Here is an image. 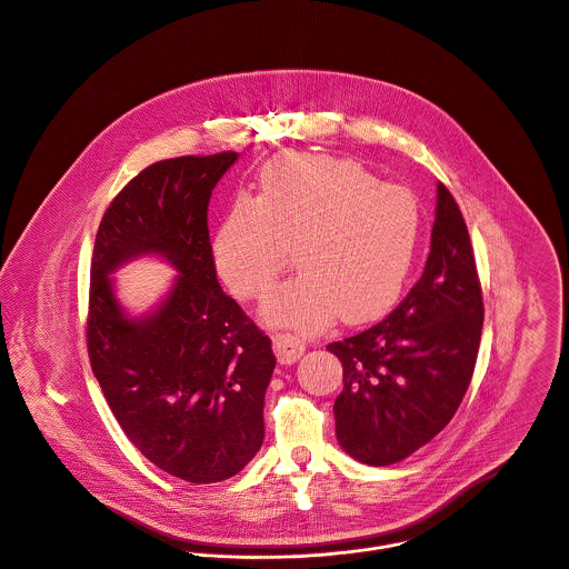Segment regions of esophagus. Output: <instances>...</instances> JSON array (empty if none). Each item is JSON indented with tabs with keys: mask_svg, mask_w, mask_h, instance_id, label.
Returning <instances> with one entry per match:
<instances>
[{
	"mask_svg": "<svg viewBox=\"0 0 569 569\" xmlns=\"http://www.w3.org/2000/svg\"><path fill=\"white\" fill-rule=\"evenodd\" d=\"M272 347H274V356L281 365H290L297 362L303 351H306V341L295 337V335H277L272 339Z\"/></svg>",
	"mask_w": 569,
	"mask_h": 569,
	"instance_id": "34e87169",
	"label": "esophagus"
}]
</instances>
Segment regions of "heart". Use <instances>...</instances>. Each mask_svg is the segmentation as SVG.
I'll return each mask as SVG.
<instances>
[{
  "label": "heart",
  "instance_id": "1",
  "mask_svg": "<svg viewBox=\"0 0 569 569\" xmlns=\"http://www.w3.org/2000/svg\"><path fill=\"white\" fill-rule=\"evenodd\" d=\"M422 230L418 198L358 162L283 153L261 173L254 202H237L213 237V257L239 299L263 297L292 250L301 270L263 303L272 326L315 332L382 317L402 295Z\"/></svg>",
  "mask_w": 569,
  "mask_h": 569
}]
</instances>
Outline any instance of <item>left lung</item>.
I'll use <instances>...</instances> for the list:
<instances>
[{"instance_id": "8db88e82", "label": "left lung", "mask_w": 569, "mask_h": 569, "mask_svg": "<svg viewBox=\"0 0 569 569\" xmlns=\"http://www.w3.org/2000/svg\"><path fill=\"white\" fill-rule=\"evenodd\" d=\"M483 326L481 288L461 211L438 182L431 252L420 281L378 326L330 342L341 360L335 402L342 451L369 466L402 461L455 416Z\"/></svg>"}]
</instances>
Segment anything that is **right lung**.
Instances as JSON below:
<instances>
[{"label":"right lung","instance_id":"right-lung-1","mask_svg":"<svg viewBox=\"0 0 569 569\" xmlns=\"http://www.w3.org/2000/svg\"><path fill=\"white\" fill-rule=\"evenodd\" d=\"M239 153L184 156L138 173L106 211L94 241L88 351L131 445L160 470L216 483L263 442L270 339L220 288L207 211ZM140 256L179 274L149 312L131 316L111 277Z\"/></svg>","mask_w":569,"mask_h":569}]
</instances>
